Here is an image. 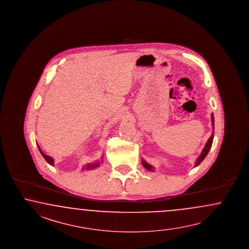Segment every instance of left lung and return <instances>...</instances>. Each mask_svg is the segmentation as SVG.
<instances>
[{
    "label": "left lung",
    "instance_id": "8db88e82",
    "mask_svg": "<svg viewBox=\"0 0 249 249\" xmlns=\"http://www.w3.org/2000/svg\"><path fill=\"white\" fill-rule=\"evenodd\" d=\"M212 124H213V126H214V118H213V114H212ZM213 129H214V127H213ZM213 135H212L211 137L209 138L208 142H207L206 144H205V146H204V148H203L202 152H201V155H200V157H199V158H198V160H196L195 167H197L199 164H201V161L205 159V157L207 156V154L209 153V150H210V148H211V146H212V144H213ZM142 164H143V166H144V168L147 169V170H153V169H154L151 165L147 164L146 162H144V160L142 161Z\"/></svg>",
    "mask_w": 249,
    "mask_h": 249
}]
</instances>
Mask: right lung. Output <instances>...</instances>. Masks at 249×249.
I'll list each match as a JSON object with an SVG mask.
<instances>
[{
  "mask_svg": "<svg viewBox=\"0 0 249 249\" xmlns=\"http://www.w3.org/2000/svg\"><path fill=\"white\" fill-rule=\"evenodd\" d=\"M38 149H39V151H40L41 155L43 156V158L47 160L48 164H50V165H54V160H53V159H51L49 156L48 155H46L45 153H43V151L41 150L40 147L38 146ZM99 165H100V161H96V162H94V163H89L87 165H85L84 167H83V169H96L97 167H99Z\"/></svg>",
  "mask_w": 249,
  "mask_h": 249,
  "instance_id": "add662e5",
  "label": "right lung"
}]
</instances>
